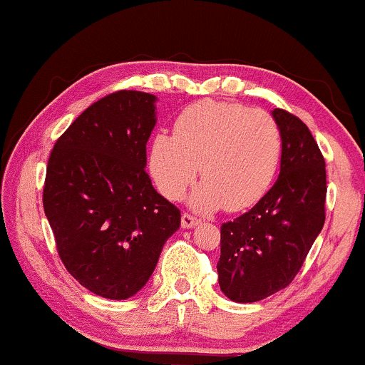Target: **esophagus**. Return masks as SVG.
I'll list each match as a JSON object with an SVG mask.
<instances>
[{"label": "esophagus", "mask_w": 365, "mask_h": 365, "mask_svg": "<svg viewBox=\"0 0 365 365\" xmlns=\"http://www.w3.org/2000/svg\"><path fill=\"white\" fill-rule=\"evenodd\" d=\"M197 218L194 217V215H190V213H183L182 215V227L183 229H190V227H194L195 224H197Z\"/></svg>", "instance_id": "esophagus-1"}]
</instances>
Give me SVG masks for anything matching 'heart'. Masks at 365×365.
I'll return each mask as SVG.
<instances>
[{
  "label": "heart",
  "instance_id": "heart-1",
  "mask_svg": "<svg viewBox=\"0 0 365 365\" xmlns=\"http://www.w3.org/2000/svg\"><path fill=\"white\" fill-rule=\"evenodd\" d=\"M173 131L155 134L148 152V170L164 197H182L199 171L205 182L192 194L195 208L240 212L273 183L283 140L266 110L208 99L187 106Z\"/></svg>",
  "mask_w": 365,
  "mask_h": 365
}]
</instances>
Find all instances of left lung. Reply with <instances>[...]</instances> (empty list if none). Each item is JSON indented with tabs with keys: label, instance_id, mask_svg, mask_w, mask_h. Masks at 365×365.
Returning <instances> with one entry per match:
<instances>
[{
	"label": "left lung",
	"instance_id": "left-lung-1",
	"mask_svg": "<svg viewBox=\"0 0 365 365\" xmlns=\"http://www.w3.org/2000/svg\"><path fill=\"white\" fill-rule=\"evenodd\" d=\"M282 131L279 176L250 212L220 227V290L255 302L289 287L325 222V160L308 125L274 108Z\"/></svg>",
	"mask_w": 365,
	"mask_h": 365
}]
</instances>
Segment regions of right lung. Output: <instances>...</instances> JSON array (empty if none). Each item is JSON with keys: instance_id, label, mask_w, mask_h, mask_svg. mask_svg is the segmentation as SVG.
I'll return each mask as SVG.
<instances>
[{"instance_id": "right-lung-1", "label": "right lung", "mask_w": 365, "mask_h": 365, "mask_svg": "<svg viewBox=\"0 0 365 365\" xmlns=\"http://www.w3.org/2000/svg\"><path fill=\"white\" fill-rule=\"evenodd\" d=\"M155 96L117 91L92 103L53 145L43 210L73 278L106 299H129L148 282L180 210L152 185L147 141Z\"/></svg>"}]
</instances>
